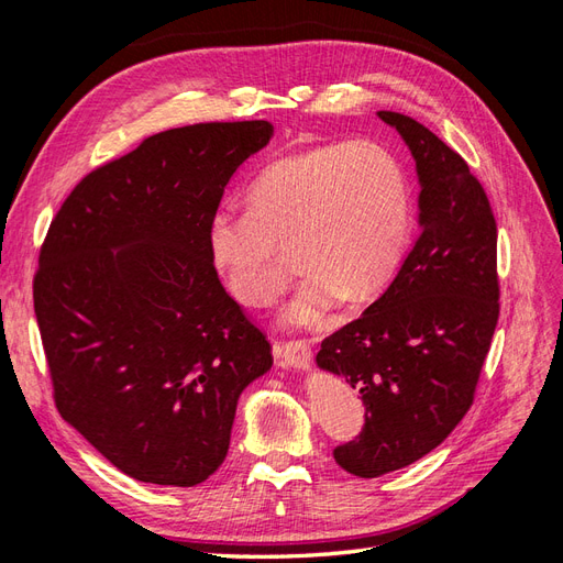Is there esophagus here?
<instances>
[{
    "label": "esophagus",
    "mask_w": 563,
    "mask_h": 563,
    "mask_svg": "<svg viewBox=\"0 0 563 563\" xmlns=\"http://www.w3.org/2000/svg\"><path fill=\"white\" fill-rule=\"evenodd\" d=\"M277 360L282 366L286 368H296V371H305L310 368L312 364V347L308 340H291V343H279L275 347Z\"/></svg>",
    "instance_id": "obj_1"
}]
</instances>
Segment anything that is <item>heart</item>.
Instances as JSON below:
<instances>
[{
	"label": "heart",
	"instance_id": "obj_1",
	"mask_svg": "<svg viewBox=\"0 0 563 563\" xmlns=\"http://www.w3.org/2000/svg\"><path fill=\"white\" fill-rule=\"evenodd\" d=\"M246 201V213L211 218V263L236 300L263 308L282 294L296 251L308 275L282 312L286 327H314L343 298L378 296L411 246V183L376 143H329L272 162Z\"/></svg>",
	"mask_w": 563,
	"mask_h": 563
}]
</instances>
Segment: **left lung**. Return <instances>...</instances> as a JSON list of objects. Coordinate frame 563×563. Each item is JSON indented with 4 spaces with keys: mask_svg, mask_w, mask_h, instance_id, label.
<instances>
[{
    "mask_svg": "<svg viewBox=\"0 0 563 563\" xmlns=\"http://www.w3.org/2000/svg\"><path fill=\"white\" fill-rule=\"evenodd\" d=\"M416 162L420 234L387 291L321 343L317 366L360 389L362 434L333 451L373 479L428 455L470 411L500 314L496 218L465 159L416 119L380 110Z\"/></svg>",
    "mask_w": 563,
    "mask_h": 563,
    "instance_id": "left-lung-1",
    "label": "left lung"
}]
</instances>
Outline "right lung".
Instances as JSON below:
<instances>
[{
  "instance_id": "1",
  "label": "right lung",
  "mask_w": 563,
  "mask_h": 563,
  "mask_svg": "<svg viewBox=\"0 0 563 563\" xmlns=\"http://www.w3.org/2000/svg\"><path fill=\"white\" fill-rule=\"evenodd\" d=\"M272 135L265 119L150 135L84 178L48 228L35 314L58 413L139 482H207L240 395L272 368L207 246L225 185Z\"/></svg>"
}]
</instances>
